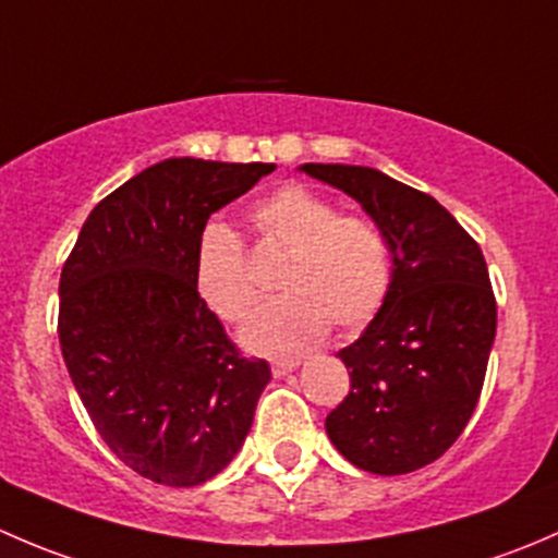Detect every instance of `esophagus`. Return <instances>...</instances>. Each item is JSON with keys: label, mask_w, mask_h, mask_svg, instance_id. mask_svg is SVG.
Masks as SVG:
<instances>
[{"label": "esophagus", "mask_w": 558, "mask_h": 558, "mask_svg": "<svg viewBox=\"0 0 558 558\" xmlns=\"http://www.w3.org/2000/svg\"><path fill=\"white\" fill-rule=\"evenodd\" d=\"M300 367V362H272V375L275 378H286L289 373Z\"/></svg>", "instance_id": "esophagus-1"}]
</instances>
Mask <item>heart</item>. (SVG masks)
I'll list each match as a JSON object with an SVG mask.
<instances>
[{
  "label": "heart",
  "mask_w": 558,
  "mask_h": 558,
  "mask_svg": "<svg viewBox=\"0 0 558 558\" xmlns=\"http://www.w3.org/2000/svg\"><path fill=\"white\" fill-rule=\"evenodd\" d=\"M264 245L289 251L278 275L280 300L251 318L240 340L247 351L291 356L324 340L329 324L359 331L384 307L391 289V251L378 223L340 216L326 196L286 185L251 213ZM194 286L227 324H240L258 302L245 245L227 223L210 221L194 251Z\"/></svg>",
  "instance_id": "heart-1"
}]
</instances>
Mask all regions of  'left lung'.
Masks as SVG:
<instances>
[{
    "mask_svg": "<svg viewBox=\"0 0 558 558\" xmlns=\"http://www.w3.org/2000/svg\"><path fill=\"white\" fill-rule=\"evenodd\" d=\"M300 170L356 199L391 251L384 307L337 353L351 391L326 415V435L364 472L421 470L453 446L481 399L497 335L486 258L435 196L380 170Z\"/></svg>",
    "mask_w": 558,
    "mask_h": 558,
    "instance_id": "obj_1",
    "label": "left lung"
}]
</instances>
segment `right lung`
Returning a JSON list of instances; mask_svg holds the SVG:
<instances>
[{
    "mask_svg": "<svg viewBox=\"0 0 558 558\" xmlns=\"http://www.w3.org/2000/svg\"><path fill=\"white\" fill-rule=\"evenodd\" d=\"M275 165L165 159L105 196L59 280L64 364L99 437L137 475L199 486L243 448L269 384L194 286L207 218Z\"/></svg>",
    "mask_w": 558,
    "mask_h": 558,
    "instance_id": "add662e5",
    "label": "right lung"
}]
</instances>
